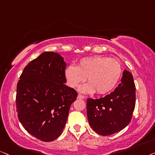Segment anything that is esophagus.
Segmentation results:
<instances>
[{"label": "esophagus", "mask_w": 155, "mask_h": 155, "mask_svg": "<svg viewBox=\"0 0 155 155\" xmlns=\"http://www.w3.org/2000/svg\"><path fill=\"white\" fill-rule=\"evenodd\" d=\"M78 99H84V95H81V94H78Z\"/></svg>", "instance_id": "34e87169"}]
</instances>
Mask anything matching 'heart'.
<instances>
[{
  "label": "heart",
  "instance_id": "obj_1",
  "mask_svg": "<svg viewBox=\"0 0 155 155\" xmlns=\"http://www.w3.org/2000/svg\"><path fill=\"white\" fill-rule=\"evenodd\" d=\"M122 67L118 60L107 57H86L81 59L77 66L69 65L65 69L67 84L76 88L86 81L88 83L80 90L85 93L105 94L112 90L120 79Z\"/></svg>",
  "mask_w": 155,
  "mask_h": 155
}]
</instances>
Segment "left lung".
<instances>
[{
    "mask_svg": "<svg viewBox=\"0 0 155 155\" xmlns=\"http://www.w3.org/2000/svg\"><path fill=\"white\" fill-rule=\"evenodd\" d=\"M121 84L110 94L87 99V116L93 130L110 136L130 123L136 105V86L131 73L124 70Z\"/></svg>",
    "mask_w": 155,
    "mask_h": 155,
    "instance_id": "1",
    "label": "left lung"
}]
</instances>
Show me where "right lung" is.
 Segmentation results:
<instances>
[{
  "instance_id": "obj_1",
  "label": "right lung",
  "mask_w": 155,
  "mask_h": 155,
  "mask_svg": "<svg viewBox=\"0 0 155 155\" xmlns=\"http://www.w3.org/2000/svg\"><path fill=\"white\" fill-rule=\"evenodd\" d=\"M66 63L60 54L44 52L25 67L17 85V117L28 133L44 142L62 134L77 97L64 84Z\"/></svg>"
}]
</instances>
